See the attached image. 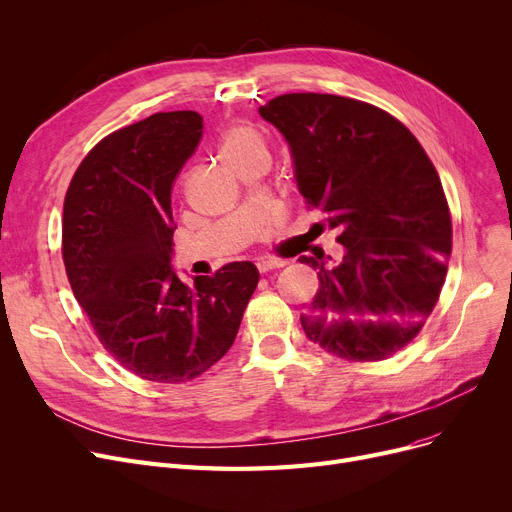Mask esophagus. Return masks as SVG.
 Listing matches in <instances>:
<instances>
[{
    "mask_svg": "<svg viewBox=\"0 0 512 512\" xmlns=\"http://www.w3.org/2000/svg\"><path fill=\"white\" fill-rule=\"evenodd\" d=\"M284 265H286V261H282V259H265V261L257 263V270H259V274H270L274 270H280V267H284Z\"/></svg>",
    "mask_w": 512,
    "mask_h": 512,
    "instance_id": "obj_1",
    "label": "esophagus"
}]
</instances>
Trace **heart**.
<instances>
[{
    "label": "heart",
    "instance_id": "obj_1",
    "mask_svg": "<svg viewBox=\"0 0 512 512\" xmlns=\"http://www.w3.org/2000/svg\"><path fill=\"white\" fill-rule=\"evenodd\" d=\"M220 155L224 164L234 172L238 168L253 166V164H267V145L261 134L249 124H236L228 128L220 143Z\"/></svg>",
    "mask_w": 512,
    "mask_h": 512
}]
</instances>
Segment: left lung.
<instances>
[{"mask_svg": "<svg viewBox=\"0 0 512 512\" xmlns=\"http://www.w3.org/2000/svg\"><path fill=\"white\" fill-rule=\"evenodd\" d=\"M259 114L284 134L305 203L344 247L338 263L299 259L319 278L305 334L344 361L390 359L434 311L452 253L432 159L405 124L359 99L288 93Z\"/></svg>", "mask_w": 512, "mask_h": 512, "instance_id": "obj_1", "label": "left lung"}]
</instances>
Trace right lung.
Listing matches in <instances>:
<instances>
[{"mask_svg": "<svg viewBox=\"0 0 512 512\" xmlns=\"http://www.w3.org/2000/svg\"><path fill=\"white\" fill-rule=\"evenodd\" d=\"M203 134L197 112H159L101 139L64 199L62 259L78 305L124 369L184 384L218 363L259 282L232 261L184 284L172 270V188Z\"/></svg>", "mask_w": 512, "mask_h": 512, "instance_id": "add662e5", "label": "right lung"}]
</instances>
